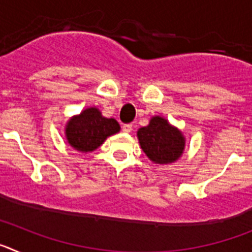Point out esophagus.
I'll return each instance as SVG.
<instances>
[{"mask_svg": "<svg viewBox=\"0 0 252 252\" xmlns=\"http://www.w3.org/2000/svg\"><path fill=\"white\" fill-rule=\"evenodd\" d=\"M122 130H124L125 132H130V131L132 130V124H125L124 126H122Z\"/></svg>", "mask_w": 252, "mask_h": 252, "instance_id": "esophagus-1", "label": "esophagus"}]
</instances>
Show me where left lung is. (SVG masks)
<instances>
[{
    "label": "left lung",
    "mask_w": 252,
    "mask_h": 252,
    "mask_svg": "<svg viewBox=\"0 0 252 252\" xmlns=\"http://www.w3.org/2000/svg\"><path fill=\"white\" fill-rule=\"evenodd\" d=\"M140 145L150 160L157 164H169L179 159L184 150V137L162 117H153L146 127L137 131Z\"/></svg>",
    "instance_id": "1"
}]
</instances>
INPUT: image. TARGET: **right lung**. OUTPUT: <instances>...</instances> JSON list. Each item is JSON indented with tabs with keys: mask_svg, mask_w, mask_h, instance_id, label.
Masks as SVG:
<instances>
[{
	"mask_svg": "<svg viewBox=\"0 0 252 252\" xmlns=\"http://www.w3.org/2000/svg\"><path fill=\"white\" fill-rule=\"evenodd\" d=\"M119 131L120 125L116 120L103 117L97 108H87L68 122L65 133L66 140L75 150L88 153Z\"/></svg>",
	"mask_w": 252,
	"mask_h": 252,
	"instance_id": "right-lung-1",
	"label": "right lung"
}]
</instances>
